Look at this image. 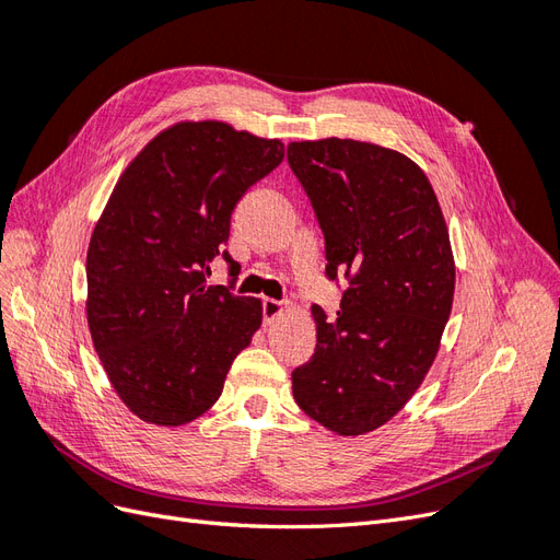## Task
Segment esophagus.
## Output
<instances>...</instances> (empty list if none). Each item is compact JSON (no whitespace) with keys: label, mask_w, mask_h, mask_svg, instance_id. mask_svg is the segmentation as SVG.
<instances>
[{"label":"esophagus","mask_w":560,"mask_h":560,"mask_svg":"<svg viewBox=\"0 0 560 560\" xmlns=\"http://www.w3.org/2000/svg\"><path fill=\"white\" fill-rule=\"evenodd\" d=\"M292 308L290 301H276V299H266L264 301V325H273V322Z\"/></svg>","instance_id":"obj_1"}]
</instances>
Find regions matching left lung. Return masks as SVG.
I'll use <instances>...</instances> for the list:
<instances>
[{"label": "left lung", "mask_w": 560, "mask_h": 560, "mask_svg": "<svg viewBox=\"0 0 560 560\" xmlns=\"http://www.w3.org/2000/svg\"><path fill=\"white\" fill-rule=\"evenodd\" d=\"M327 243V276L346 273L341 311L313 306L315 354L294 369V399L341 436L374 432L413 397L453 308L448 226L422 167L360 140L287 147Z\"/></svg>", "instance_id": "8db88e82"}]
</instances>
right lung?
<instances>
[{
    "label": "right lung",
    "mask_w": 560,
    "mask_h": 560,
    "mask_svg": "<svg viewBox=\"0 0 560 560\" xmlns=\"http://www.w3.org/2000/svg\"><path fill=\"white\" fill-rule=\"evenodd\" d=\"M282 156L278 138L177 121L118 177L89 243L86 319L114 393L140 420L179 428L206 413L261 327V299L206 284V273L235 202Z\"/></svg>",
    "instance_id": "1"
}]
</instances>
